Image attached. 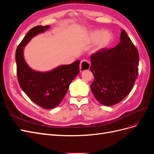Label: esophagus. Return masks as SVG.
Wrapping results in <instances>:
<instances>
[{
	"instance_id": "1",
	"label": "esophagus",
	"mask_w": 154,
	"mask_h": 154,
	"mask_svg": "<svg viewBox=\"0 0 154 154\" xmlns=\"http://www.w3.org/2000/svg\"><path fill=\"white\" fill-rule=\"evenodd\" d=\"M91 64L87 60H83L80 62V72H82L85 70H88L90 69Z\"/></svg>"
}]
</instances>
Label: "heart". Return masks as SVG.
Masks as SVG:
<instances>
[{
  "label": "heart",
  "mask_w": 154,
  "mask_h": 154,
  "mask_svg": "<svg viewBox=\"0 0 154 154\" xmlns=\"http://www.w3.org/2000/svg\"><path fill=\"white\" fill-rule=\"evenodd\" d=\"M88 39L91 42H96L95 51H100L107 48L113 39V35L110 31L95 29L88 33Z\"/></svg>",
  "instance_id": "heart-1"
}]
</instances>
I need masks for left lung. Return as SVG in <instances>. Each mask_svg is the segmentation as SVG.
<instances>
[{"instance_id":"left-lung-1","label":"left lung","mask_w":154,"mask_h":154,"mask_svg":"<svg viewBox=\"0 0 154 154\" xmlns=\"http://www.w3.org/2000/svg\"><path fill=\"white\" fill-rule=\"evenodd\" d=\"M91 61L94 76L91 87L95 98L105 106L125 99L137 78L139 66L138 51L125 31L122 29L116 47L92 54Z\"/></svg>"}]
</instances>
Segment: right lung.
Wrapping results in <instances>:
<instances>
[{"label": "right lung", "mask_w": 154, "mask_h": 154, "mask_svg": "<svg viewBox=\"0 0 154 154\" xmlns=\"http://www.w3.org/2000/svg\"><path fill=\"white\" fill-rule=\"evenodd\" d=\"M50 26H37L31 29L18 45L15 53L18 83L35 103L44 109L58 106L68 91L70 83L80 72V60L62 65L50 71L38 72L31 69L24 58V48L32 37L44 32Z\"/></svg>", "instance_id": "1"}]
</instances>
